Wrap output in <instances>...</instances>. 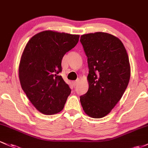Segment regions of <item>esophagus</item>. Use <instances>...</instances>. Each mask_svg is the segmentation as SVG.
Masks as SVG:
<instances>
[{"instance_id":"obj_1","label":"esophagus","mask_w":148,"mask_h":148,"mask_svg":"<svg viewBox=\"0 0 148 148\" xmlns=\"http://www.w3.org/2000/svg\"><path fill=\"white\" fill-rule=\"evenodd\" d=\"M78 82H79V80H77L75 81H73L72 83H73V86H76V85L78 83Z\"/></svg>"}]
</instances>
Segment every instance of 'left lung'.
<instances>
[{
	"label": "left lung",
	"instance_id": "8db88e82",
	"mask_svg": "<svg viewBox=\"0 0 148 148\" xmlns=\"http://www.w3.org/2000/svg\"><path fill=\"white\" fill-rule=\"evenodd\" d=\"M80 42L87 57L89 89L80 97L89 116H105L123 96L131 76L129 59L119 38L105 32L83 34Z\"/></svg>",
	"mask_w": 148,
	"mask_h": 148
}]
</instances>
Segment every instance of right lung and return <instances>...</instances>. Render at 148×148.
Returning <instances> with one entry per match:
<instances>
[{"mask_svg": "<svg viewBox=\"0 0 148 148\" xmlns=\"http://www.w3.org/2000/svg\"><path fill=\"white\" fill-rule=\"evenodd\" d=\"M80 36L57 32L36 34L27 44L19 66L23 91L39 112L47 115L63 110L71 90L59 73L63 56L75 47Z\"/></svg>", "mask_w": 148, "mask_h": 148, "instance_id": "obj_1", "label": "right lung"}]
</instances>
